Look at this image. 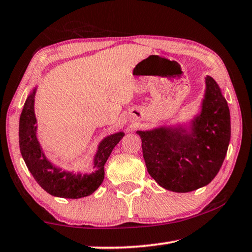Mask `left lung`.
Segmentation results:
<instances>
[{
    "instance_id": "1",
    "label": "left lung",
    "mask_w": 252,
    "mask_h": 252,
    "mask_svg": "<svg viewBox=\"0 0 252 252\" xmlns=\"http://www.w3.org/2000/svg\"><path fill=\"white\" fill-rule=\"evenodd\" d=\"M136 133L149 174L164 189L190 192L210 183L223 163L231 135L229 106L219 85L207 76L201 112L189 127Z\"/></svg>"
}]
</instances>
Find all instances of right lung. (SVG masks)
<instances>
[{
	"label": "right lung",
	"mask_w": 252,
	"mask_h": 252,
	"mask_svg": "<svg viewBox=\"0 0 252 252\" xmlns=\"http://www.w3.org/2000/svg\"><path fill=\"white\" fill-rule=\"evenodd\" d=\"M35 92L36 88L30 93L20 117L19 143L25 164L35 181L54 197L79 199L92 194L103 181L105 162L125 133L118 132L102 140L93 160L94 171L92 173L62 171V169L50 162L37 141L36 118L34 113Z\"/></svg>",
	"instance_id": "add662e5"
}]
</instances>
